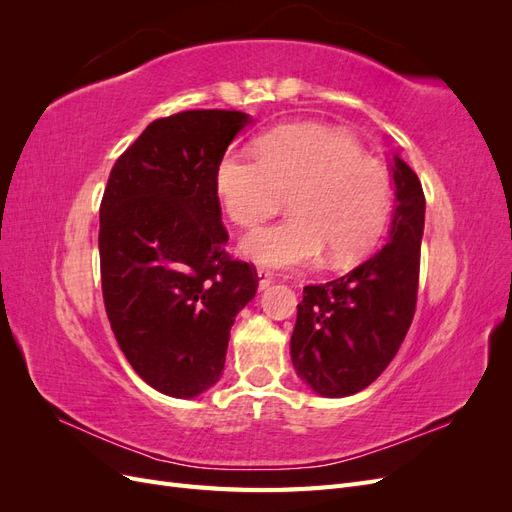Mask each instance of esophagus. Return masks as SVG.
Here are the masks:
<instances>
[{"label":"esophagus","mask_w":512,"mask_h":512,"mask_svg":"<svg viewBox=\"0 0 512 512\" xmlns=\"http://www.w3.org/2000/svg\"><path fill=\"white\" fill-rule=\"evenodd\" d=\"M258 277V290H267L273 284V275L267 269H256Z\"/></svg>","instance_id":"esophagus-1"}]
</instances>
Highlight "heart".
Masks as SVG:
<instances>
[{
  "label": "heart",
  "instance_id": "1",
  "mask_svg": "<svg viewBox=\"0 0 512 512\" xmlns=\"http://www.w3.org/2000/svg\"><path fill=\"white\" fill-rule=\"evenodd\" d=\"M252 153H226L215 194L232 224L254 228L290 196V218L250 232L241 254L269 269H303L327 256L344 267L378 243L393 205L386 168L348 134L288 123L262 134Z\"/></svg>",
  "mask_w": 512,
  "mask_h": 512
}]
</instances>
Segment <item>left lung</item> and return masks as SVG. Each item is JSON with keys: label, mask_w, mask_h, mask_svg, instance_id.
Segmentation results:
<instances>
[{"label": "left lung", "mask_w": 512, "mask_h": 512, "mask_svg": "<svg viewBox=\"0 0 512 512\" xmlns=\"http://www.w3.org/2000/svg\"><path fill=\"white\" fill-rule=\"evenodd\" d=\"M395 211L382 250L333 282L305 286L290 337L297 376L320 397L359 393L389 367L412 324L425 228L414 170L393 153Z\"/></svg>", "instance_id": "left-lung-1"}]
</instances>
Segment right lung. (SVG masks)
Here are the masks:
<instances>
[{"label": "right lung", "mask_w": 512, "mask_h": 512, "mask_svg": "<svg viewBox=\"0 0 512 512\" xmlns=\"http://www.w3.org/2000/svg\"><path fill=\"white\" fill-rule=\"evenodd\" d=\"M252 123L239 111H185L149 123L121 153L100 207L106 316L151 389L192 399L220 380L230 327L256 271L224 245L215 170Z\"/></svg>", "instance_id": "right-lung-1"}]
</instances>
